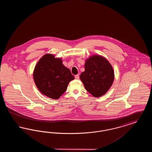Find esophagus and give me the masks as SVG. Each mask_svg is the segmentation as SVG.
Returning <instances> with one entry per match:
<instances>
[{"mask_svg":"<svg viewBox=\"0 0 152 152\" xmlns=\"http://www.w3.org/2000/svg\"><path fill=\"white\" fill-rule=\"evenodd\" d=\"M75 79L79 80V75H75Z\"/></svg>","mask_w":152,"mask_h":152,"instance_id":"34e87169","label":"esophagus"}]
</instances>
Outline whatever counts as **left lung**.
<instances>
[{"mask_svg":"<svg viewBox=\"0 0 152 152\" xmlns=\"http://www.w3.org/2000/svg\"><path fill=\"white\" fill-rule=\"evenodd\" d=\"M84 67L80 79L86 89L95 97L105 94L115 78L114 70L108 60L100 55H93L86 60Z\"/></svg>","mask_w":152,"mask_h":152,"instance_id":"8db88e82","label":"left lung"}]
</instances>
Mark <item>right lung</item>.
Instances as JSON below:
<instances>
[{
	"mask_svg": "<svg viewBox=\"0 0 152 152\" xmlns=\"http://www.w3.org/2000/svg\"><path fill=\"white\" fill-rule=\"evenodd\" d=\"M61 58L50 53L44 55L35 66L33 77L36 86L44 95L58 99L75 79L70 70L63 64Z\"/></svg>",
	"mask_w": 152,
	"mask_h": 152,
	"instance_id": "obj_1",
	"label": "right lung"
}]
</instances>
